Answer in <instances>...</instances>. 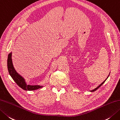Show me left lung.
<instances>
[{"instance_id":"left-lung-1","label":"left lung","mask_w":120,"mask_h":120,"mask_svg":"<svg viewBox=\"0 0 120 120\" xmlns=\"http://www.w3.org/2000/svg\"><path fill=\"white\" fill-rule=\"evenodd\" d=\"M106 79H105V81H104V82H102V83L100 85H99V86H98L97 87V88H96L95 89H94V90H91V91H95V90H97L98 88H99L101 86V85H102V84H104V83H105V81H106Z\"/></svg>"}]
</instances>
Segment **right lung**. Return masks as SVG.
Here are the masks:
<instances>
[{"label": "right lung", "instance_id": "1", "mask_svg": "<svg viewBox=\"0 0 120 120\" xmlns=\"http://www.w3.org/2000/svg\"><path fill=\"white\" fill-rule=\"evenodd\" d=\"M11 56L12 53H9L8 55V60H7V66H8V70L9 74L10 75V76L15 81L16 84L20 87L21 88H22L23 90H34L41 88L43 86L39 85H27L25 83L24 79L20 76L14 69L12 62Z\"/></svg>", "mask_w": 120, "mask_h": 120}]
</instances>
